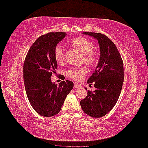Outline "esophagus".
Segmentation results:
<instances>
[{"instance_id":"esophagus-1","label":"esophagus","mask_w":148,"mask_h":148,"mask_svg":"<svg viewBox=\"0 0 148 148\" xmlns=\"http://www.w3.org/2000/svg\"><path fill=\"white\" fill-rule=\"evenodd\" d=\"M74 87L75 88H79V87H81V86L77 83H74Z\"/></svg>"}]
</instances>
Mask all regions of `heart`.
Here are the masks:
<instances>
[{"instance_id":"1","label":"heart","mask_w":148,"mask_h":148,"mask_svg":"<svg viewBox=\"0 0 148 148\" xmlns=\"http://www.w3.org/2000/svg\"><path fill=\"white\" fill-rule=\"evenodd\" d=\"M70 43L72 46L77 48L83 52V59L89 65H93L96 61V53L93 50L94 44L91 41L84 37H77L71 40ZM54 58L58 64L64 62V53L61 45H57L54 49ZM87 73V68L86 66H76L69 68L65 72L68 77L75 81H80L83 77Z\"/></svg>"}]
</instances>
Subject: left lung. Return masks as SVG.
I'll list each match as a JSON object with an SVG mask.
<instances>
[{"label": "left lung", "mask_w": 148, "mask_h": 148, "mask_svg": "<svg viewBox=\"0 0 148 148\" xmlns=\"http://www.w3.org/2000/svg\"><path fill=\"white\" fill-rule=\"evenodd\" d=\"M82 34L98 40L100 56L96 70L87 80L88 84L94 82L96 90L87 91L80 105L87 115L101 117L109 112L118 100L124 81L123 61L116 45L107 36L97 32Z\"/></svg>", "instance_id": "1"}]
</instances>
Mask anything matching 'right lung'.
Masks as SVG:
<instances>
[{
    "mask_svg": "<svg viewBox=\"0 0 148 148\" xmlns=\"http://www.w3.org/2000/svg\"><path fill=\"white\" fill-rule=\"evenodd\" d=\"M66 35V32H58L41 36L30 48L24 61L27 96L32 108L44 117L58 114L66 96L73 87L71 81H62L57 86L50 78L57 68L54 49Z\"/></svg>",
    "mask_w": 148,
    "mask_h": 148,
    "instance_id": "1",
    "label": "right lung"
}]
</instances>
